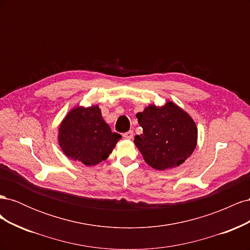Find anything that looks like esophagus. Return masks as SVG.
<instances>
[{"label":"esophagus","instance_id":"obj_1","mask_svg":"<svg viewBox=\"0 0 250 250\" xmlns=\"http://www.w3.org/2000/svg\"><path fill=\"white\" fill-rule=\"evenodd\" d=\"M123 137H124L125 139H127V140H131L132 137H133V131H132V130H129V131L125 132V133L123 134Z\"/></svg>","mask_w":250,"mask_h":250}]
</instances>
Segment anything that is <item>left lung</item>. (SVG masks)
<instances>
[{"label": "left lung", "mask_w": 250, "mask_h": 250, "mask_svg": "<svg viewBox=\"0 0 250 250\" xmlns=\"http://www.w3.org/2000/svg\"><path fill=\"white\" fill-rule=\"evenodd\" d=\"M143 133L134 137L145 162L164 171L184 164L197 145L198 130L187 111L172 101L163 106L150 104L137 113Z\"/></svg>", "instance_id": "1"}]
</instances>
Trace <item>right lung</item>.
<instances>
[{"label":"right lung","mask_w":250,"mask_h":250,"mask_svg":"<svg viewBox=\"0 0 250 250\" xmlns=\"http://www.w3.org/2000/svg\"><path fill=\"white\" fill-rule=\"evenodd\" d=\"M121 138L111 132L98 105L72 108L58 128V143L63 153L88 167L107 160Z\"/></svg>","instance_id":"1"}]
</instances>
